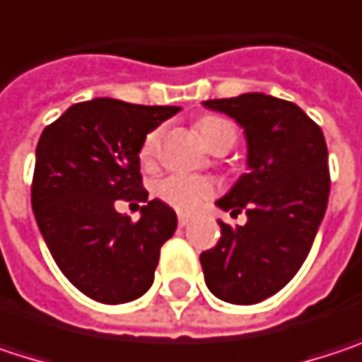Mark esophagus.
Wrapping results in <instances>:
<instances>
[{"label": "esophagus", "mask_w": 362, "mask_h": 362, "mask_svg": "<svg viewBox=\"0 0 362 362\" xmlns=\"http://www.w3.org/2000/svg\"><path fill=\"white\" fill-rule=\"evenodd\" d=\"M178 224H180V228L188 226V224H190V218H188V216H180V218H178Z\"/></svg>", "instance_id": "obj_1"}]
</instances>
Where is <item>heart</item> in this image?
Listing matches in <instances>:
<instances>
[{
	"label": "heart",
	"instance_id": "b5f03b06",
	"mask_svg": "<svg viewBox=\"0 0 362 362\" xmlns=\"http://www.w3.org/2000/svg\"><path fill=\"white\" fill-rule=\"evenodd\" d=\"M197 132L209 148H214L224 138L237 140V132H235L233 123L222 117H216V115H207V117L199 119ZM157 151H159V132L155 129V132H148L140 144V161L144 165L153 163L157 157ZM214 190H216L214 182L199 178V176H186V174L165 176L155 186V194L163 203L172 205L178 211H186V214L194 211L207 197L214 194Z\"/></svg>",
	"mask_w": 362,
	"mask_h": 362
}]
</instances>
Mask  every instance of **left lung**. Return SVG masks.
<instances>
[{
	"label": "left lung",
	"instance_id": "left-lung-1",
	"mask_svg": "<svg viewBox=\"0 0 362 362\" xmlns=\"http://www.w3.org/2000/svg\"><path fill=\"white\" fill-rule=\"evenodd\" d=\"M203 105L247 138V174L216 201L247 222H220L218 245L201 253L205 283L224 302L257 304L296 276L315 243L331 184L325 136L298 105L259 92Z\"/></svg>",
	"mask_w": 362,
	"mask_h": 362
}]
</instances>
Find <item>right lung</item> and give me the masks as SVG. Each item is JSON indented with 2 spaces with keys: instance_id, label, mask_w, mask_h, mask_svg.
Masks as SVG:
<instances>
[{
  "instance_id": "add662e5",
  "label": "right lung",
  "mask_w": 362,
  "mask_h": 362,
  "mask_svg": "<svg viewBox=\"0 0 362 362\" xmlns=\"http://www.w3.org/2000/svg\"><path fill=\"white\" fill-rule=\"evenodd\" d=\"M178 110L94 98L41 132L31 186L37 226L62 274L96 302L144 296L178 226L170 205L148 201L138 157L144 136ZM119 198L147 203L138 223L116 211Z\"/></svg>"
}]
</instances>
